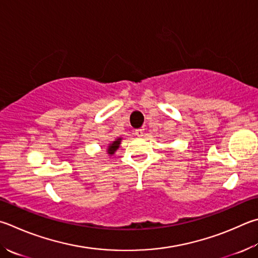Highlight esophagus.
<instances>
[{
    "instance_id": "obj_1",
    "label": "esophagus",
    "mask_w": 258,
    "mask_h": 258,
    "mask_svg": "<svg viewBox=\"0 0 258 258\" xmlns=\"http://www.w3.org/2000/svg\"><path fill=\"white\" fill-rule=\"evenodd\" d=\"M143 132L144 131L142 130V128H138V130H135V132H134V134L137 135V137H139V138H141V137H143Z\"/></svg>"
}]
</instances>
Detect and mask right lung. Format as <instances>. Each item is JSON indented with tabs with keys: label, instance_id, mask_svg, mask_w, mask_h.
<instances>
[{
	"label": "right lung",
	"instance_id": "add662e5",
	"mask_svg": "<svg viewBox=\"0 0 258 258\" xmlns=\"http://www.w3.org/2000/svg\"><path fill=\"white\" fill-rule=\"evenodd\" d=\"M119 144H120V139H117L116 141H114L113 143H111L109 147H108V153L109 154H113L117 149L119 148Z\"/></svg>",
	"mask_w": 258,
	"mask_h": 258
}]
</instances>
